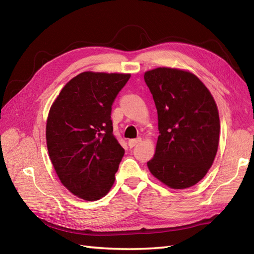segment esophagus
Listing matches in <instances>:
<instances>
[{"instance_id": "34e87169", "label": "esophagus", "mask_w": 254, "mask_h": 254, "mask_svg": "<svg viewBox=\"0 0 254 254\" xmlns=\"http://www.w3.org/2000/svg\"><path fill=\"white\" fill-rule=\"evenodd\" d=\"M142 141L141 137H137V138H132V139H128V146L130 147H134L136 144H138L139 142Z\"/></svg>"}]
</instances>
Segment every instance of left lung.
<instances>
[{
    "mask_svg": "<svg viewBox=\"0 0 254 254\" xmlns=\"http://www.w3.org/2000/svg\"><path fill=\"white\" fill-rule=\"evenodd\" d=\"M158 115L160 135L152 175L171 189L201 181L212 167L219 143V116L212 94L193 73L157 67L144 74Z\"/></svg>",
    "mask_w": 254,
    "mask_h": 254,
    "instance_id": "8db88e82",
    "label": "left lung"
}]
</instances>
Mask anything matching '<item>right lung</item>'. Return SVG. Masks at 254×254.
Here are the masks:
<instances>
[{"mask_svg":"<svg viewBox=\"0 0 254 254\" xmlns=\"http://www.w3.org/2000/svg\"><path fill=\"white\" fill-rule=\"evenodd\" d=\"M130 74L83 72L62 88L47 119L51 163L62 185L86 201L110 191L124 149L113 135L111 107Z\"/></svg>","mask_w":254,"mask_h":254,"instance_id":"add662e5","label":"right lung"}]
</instances>
